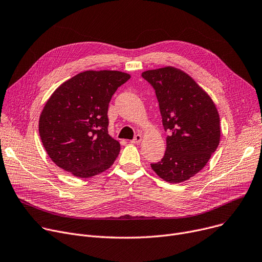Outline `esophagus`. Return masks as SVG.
<instances>
[{"instance_id":"34e87169","label":"esophagus","mask_w":262,"mask_h":262,"mask_svg":"<svg viewBox=\"0 0 262 262\" xmlns=\"http://www.w3.org/2000/svg\"><path fill=\"white\" fill-rule=\"evenodd\" d=\"M141 141H142L141 135H136L130 142H132V143H135V144H138V143H140Z\"/></svg>"}]
</instances>
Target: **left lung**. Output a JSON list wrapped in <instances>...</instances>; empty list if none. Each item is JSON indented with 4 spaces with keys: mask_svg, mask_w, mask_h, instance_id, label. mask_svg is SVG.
Instances as JSON below:
<instances>
[{
    "mask_svg": "<svg viewBox=\"0 0 262 262\" xmlns=\"http://www.w3.org/2000/svg\"><path fill=\"white\" fill-rule=\"evenodd\" d=\"M155 90L166 137L161 161L151 163L163 180L179 183L200 171L220 141V119L213 100L187 74L173 67L142 73Z\"/></svg>",
    "mask_w": 262,
    "mask_h": 262,
    "instance_id": "obj_1",
    "label": "left lung"
}]
</instances>
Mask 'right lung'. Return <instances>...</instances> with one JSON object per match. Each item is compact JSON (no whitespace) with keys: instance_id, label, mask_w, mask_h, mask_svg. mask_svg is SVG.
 I'll list each match as a JSON object with an SVG mask.
<instances>
[{"instance_id":"right-lung-1","label":"right lung","mask_w":262,"mask_h":262,"mask_svg":"<svg viewBox=\"0 0 262 262\" xmlns=\"http://www.w3.org/2000/svg\"><path fill=\"white\" fill-rule=\"evenodd\" d=\"M130 76L116 71H87L59 86L39 121L42 143L50 159L79 178L106 170L120 151L108 135V105Z\"/></svg>"}]
</instances>
